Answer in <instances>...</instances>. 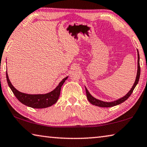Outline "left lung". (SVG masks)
Masks as SVG:
<instances>
[{"label": "left lung", "instance_id": "left-lung-1", "mask_svg": "<svg viewBox=\"0 0 147 147\" xmlns=\"http://www.w3.org/2000/svg\"><path fill=\"white\" fill-rule=\"evenodd\" d=\"M138 72H137V76H136V81L134 82V86H132V88L130 90V91L126 94L125 96H123L121 98L118 99L115 101L113 102H104V101H101L100 100H98L95 98H94L93 96H92L91 95V94L89 93V91L88 89L86 88V95L87 97H88V99L89 102L90 103H91L93 105L97 106L99 107H102V108H108V107H113L114 106H117L118 104H120L121 103H123V102L127 100V99L130 97V96L131 95V94L132 93V92L134 91V88H136V86L137 84H138L139 80V77H140V71H141V68H140V65H139V52L138 50Z\"/></svg>", "mask_w": 147, "mask_h": 147}]
</instances>
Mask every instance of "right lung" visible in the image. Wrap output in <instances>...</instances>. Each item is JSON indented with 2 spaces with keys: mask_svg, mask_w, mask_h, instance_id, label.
Returning <instances> with one entry per match:
<instances>
[{
  "mask_svg": "<svg viewBox=\"0 0 147 147\" xmlns=\"http://www.w3.org/2000/svg\"><path fill=\"white\" fill-rule=\"evenodd\" d=\"M67 78L68 76H67L66 78L62 80V81H61V82L56 87V88L49 93L44 94H30L21 93V92L17 91L12 86L9 80L8 73L6 72L7 82H8V86L11 89L14 95L22 104L33 108H45L55 104L59 98L61 86Z\"/></svg>",
  "mask_w": 147,
  "mask_h": 147,
  "instance_id": "obj_1",
  "label": "right lung"
}]
</instances>
